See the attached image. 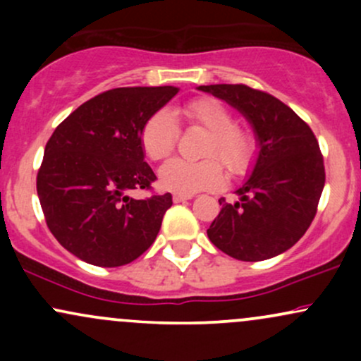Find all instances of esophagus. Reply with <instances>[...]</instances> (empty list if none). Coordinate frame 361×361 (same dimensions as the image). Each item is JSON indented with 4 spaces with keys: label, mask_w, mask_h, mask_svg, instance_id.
I'll list each match as a JSON object with an SVG mask.
<instances>
[{
    "label": "esophagus",
    "mask_w": 361,
    "mask_h": 361,
    "mask_svg": "<svg viewBox=\"0 0 361 361\" xmlns=\"http://www.w3.org/2000/svg\"><path fill=\"white\" fill-rule=\"evenodd\" d=\"M190 198H192V195H180V193L173 195V202H175V204H181V202L190 200Z\"/></svg>",
    "instance_id": "34e87169"
}]
</instances>
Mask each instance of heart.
I'll return each instance as SVG.
<instances>
[{"instance_id": "heart-1", "label": "heart", "mask_w": 361, "mask_h": 361, "mask_svg": "<svg viewBox=\"0 0 361 361\" xmlns=\"http://www.w3.org/2000/svg\"><path fill=\"white\" fill-rule=\"evenodd\" d=\"M183 111L190 122L210 134L205 144V157H219L231 175L247 171L255 156V140L246 130L235 126L234 115L221 102L204 98L188 103ZM176 139L178 123L166 109L151 115L140 132V146L144 154L152 161L166 159L175 149ZM222 181V168L214 159L204 163L171 159L159 169V185L168 192L180 195L217 188Z\"/></svg>"}]
</instances>
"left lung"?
Instances as JSON below:
<instances>
[{
    "label": "left lung",
    "mask_w": 361,
    "mask_h": 361,
    "mask_svg": "<svg viewBox=\"0 0 361 361\" xmlns=\"http://www.w3.org/2000/svg\"><path fill=\"white\" fill-rule=\"evenodd\" d=\"M235 109L255 132V164L239 200L227 204L207 229L214 246L241 261L275 258L312 222L326 173L314 132L279 98L244 85L198 86Z\"/></svg>",
    "instance_id": "8db88e82"
}]
</instances>
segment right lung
Segmentation results:
<instances>
[{
    "label": "right lung",
    "mask_w": 361,
    "mask_h": 361,
    "mask_svg": "<svg viewBox=\"0 0 361 361\" xmlns=\"http://www.w3.org/2000/svg\"><path fill=\"white\" fill-rule=\"evenodd\" d=\"M176 93L175 86L109 90L78 106L49 139L37 193L54 238L80 259L122 267L154 243L171 193L135 200L128 192L156 180L140 132Z\"/></svg>",
    "instance_id": "add662e5"
}]
</instances>
